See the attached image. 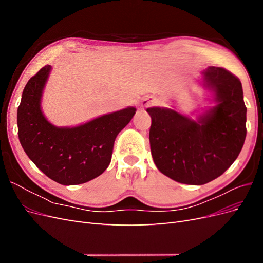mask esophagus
Wrapping results in <instances>:
<instances>
[{
    "label": "esophagus",
    "mask_w": 263,
    "mask_h": 263,
    "mask_svg": "<svg viewBox=\"0 0 263 263\" xmlns=\"http://www.w3.org/2000/svg\"><path fill=\"white\" fill-rule=\"evenodd\" d=\"M156 99L155 98H153V97H147V98H145L144 100H142V103L141 104L144 105V106H150V105H154L155 103H156Z\"/></svg>",
    "instance_id": "obj_1"
}]
</instances>
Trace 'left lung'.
I'll return each instance as SVG.
<instances>
[{"label":"left lung","mask_w":263,"mask_h":263,"mask_svg":"<svg viewBox=\"0 0 263 263\" xmlns=\"http://www.w3.org/2000/svg\"><path fill=\"white\" fill-rule=\"evenodd\" d=\"M203 76L204 85L215 93L218 104L197 122L171 108H147L157 168L184 184L202 185L221 176L240 154L247 134L239 79L217 67L208 68Z\"/></svg>","instance_id":"1"}]
</instances>
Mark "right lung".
Returning a JSON list of instances; mask_svg holds the SVG:
<instances>
[{
  "mask_svg": "<svg viewBox=\"0 0 263 263\" xmlns=\"http://www.w3.org/2000/svg\"><path fill=\"white\" fill-rule=\"evenodd\" d=\"M51 67L31 77L17 109L18 138L29 159L47 177L63 185L82 184L106 170L115 138L136 113L127 107L72 128H59L43 115L41 98Z\"/></svg>",
  "mask_w": 263,
  "mask_h": 263,
  "instance_id": "obj_1",
  "label": "right lung"
}]
</instances>
